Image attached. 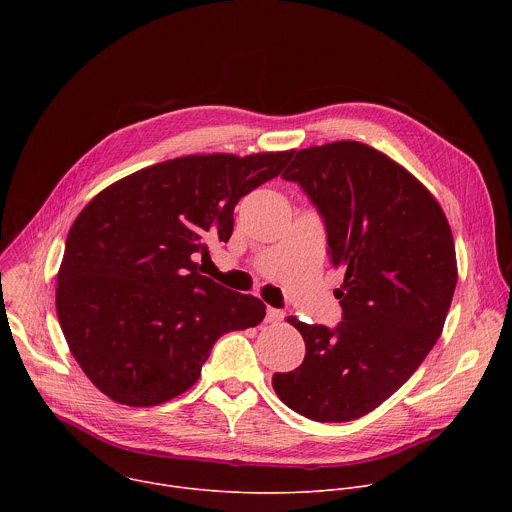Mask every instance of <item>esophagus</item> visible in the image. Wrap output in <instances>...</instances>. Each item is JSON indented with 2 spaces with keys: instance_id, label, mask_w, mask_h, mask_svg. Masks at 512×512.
Segmentation results:
<instances>
[{
  "instance_id": "obj_1",
  "label": "esophagus",
  "mask_w": 512,
  "mask_h": 512,
  "mask_svg": "<svg viewBox=\"0 0 512 512\" xmlns=\"http://www.w3.org/2000/svg\"><path fill=\"white\" fill-rule=\"evenodd\" d=\"M265 320H267L269 324H277V322L283 320V312H281V310H275V308H267Z\"/></svg>"
}]
</instances>
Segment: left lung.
I'll use <instances>...</instances> for the list:
<instances>
[{"instance_id":"8db88e82","label":"left lung","mask_w":512,"mask_h":512,"mask_svg":"<svg viewBox=\"0 0 512 512\" xmlns=\"http://www.w3.org/2000/svg\"><path fill=\"white\" fill-rule=\"evenodd\" d=\"M281 178L324 216L332 265L344 269L334 291L344 320L328 330L289 316L306 356L271 383L308 419L352 421L387 401L440 338L458 281L452 229L435 196L367 143L310 145Z\"/></svg>"}]
</instances>
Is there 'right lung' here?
<instances>
[{
	"mask_svg": "<svg viewBox=\"0 0 512 512\" xmlns=\"http://www.w3.org/2000/svg\"><path fill=\"white\" fill-rule=\"evenodd\" d=\"M294 152L174 158L113 182L81 210L56 314L101 393L129 407L166 403L198 381L218 338L261 324L265 304L202 275L196 257L231 239L237 202Z\"/></svg>",
	"mask_w": 512,
	"mask_h": 512,
	"instance_id": "1",
	"label": "right lung"
}]
</instances>
